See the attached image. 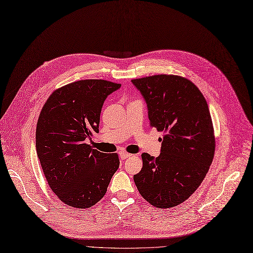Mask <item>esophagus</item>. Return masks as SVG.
I'll list each match as a JSON object with an SVG mask.
<instances>
[{"label": "esophagus", "mask_w": 253, "mask_h": 253, "mask_svg": "<svg viewBox=\"0 0 253 253\" xmlns=\"http://www.w3.org/2000/svg\"><path fill=\"white\" fill-rule=\"evenodd\" d=\"M130 156H132V154H130V153L125 152V151L120 152V157L122 158V160H126V158H128V157H130Z\"/></svg>", "instance_id": "esophagus-1"}]
</instances>
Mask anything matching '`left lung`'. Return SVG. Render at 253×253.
I'll use <instances>...</instances> for the list:
<instances>
[{
	"instance_id": "obj_1",
	"label": "left lung",
	"mask_w": 253,
	"mask_h": 253,
	"mask_svg": "<svg viewBox=\"0 0 253 253\" xmlns=\"http://www.w3.org/2000/svg\"><path fill=\"white\" fill-rule=\"evenodd\" d=\"M131 81L147 103L150 125L164 132L160 156L142 154L135 185L153 207L174 208L199 188L212 162L216 141L208 102L191 80L177 75Z\"/></svg>"
}]
</instances>
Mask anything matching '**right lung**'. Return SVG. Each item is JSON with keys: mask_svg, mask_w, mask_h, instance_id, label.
<instances>
[{"mask_svg": "<svg viewBox=\"0 0 253 253\" xmlns=\"http://www.w3.org/2000/svg\"><path fill=\"white\" fill-rule=\"evenodd\" d=\"M120 83L75 81L54 90L36 125V152L55 195L75 209H88L107 191L120 166L117 153H103L86 143L99 132L105 99Z\"/></svg>", "mask_w": 253, "mask_h": 253, "instance_id": "1", "label": "right lung"}]
</instances>
